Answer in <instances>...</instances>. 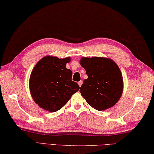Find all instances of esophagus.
I'll return each instance as SVG.
<instances>
[{"instance_id": "obj_1", "label": "esophagus", "mask_w": 154, "mask_h": 154, "mask_svg": "<svg viewBox=\"0 0 154 154\" xmlns=\"http://www.w3.org/2000/svg\"><path fill=\"white\" fill-rule=\"evenodd\" d=\"M78 85H79V86L80 87H81V86H82V81H80V82H78Z\"/></svg>"}]
</instances>
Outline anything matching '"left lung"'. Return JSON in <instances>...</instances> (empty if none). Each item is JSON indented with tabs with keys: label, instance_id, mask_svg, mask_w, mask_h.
Returning a JSON list of instances; mask_svg holds the SVG:
<instances>
[{
	"label": "left lung",
	"instance_id": "1",
	"mask_svg": "<svg viewBox=\"0 0 154 154\" xmlns=\"http://www.w3.org/2000/svg\"><path fill=\"white\" fill-rule=\"evenodd\" d=\"M80 64L86 70L80 92L88 104L98 111L112 108L123 93L124 81L120 68L112 59L82 57Z\"/></svg>",
	"mask_w": 154,
	"mask_h": 154
}]
</instances>
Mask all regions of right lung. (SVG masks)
Wrapping results in <instances>:
<instances>
[{
	"instance_id": "obj_1",
	"label": "right lung",
	"mask_w": 154,
	"mask_h": 154,
	"mask_svg": "<svg viewBox=\"0 0 154 154\" xmlns=\"http://www.w3.org/2000/svg\"><path fill=\"white\" fill-rule=\"evenodd\" d=\"M70 57L46 56L37 62L30 74L31 96L39 107L54 112L60 109L80 89L72 80V72L66 67Z\"/></svg>"
}]
</instances>
